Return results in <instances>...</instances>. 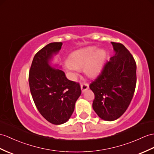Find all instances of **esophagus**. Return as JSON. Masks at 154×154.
Returning <instances> with one entry per match:
<instances>
[{
  "mask_svg": "<svg viewBox=\"0 0 154 154\" xmlns=\"http://www.w3.org/2000/svg\"><path fill=\"white\" fill-rule=\"evenodd\" d=\"M81 89H82V91L84 92L85 91V90H87L89 89V84L87 83H83V84H81Z\"/></svg>",
  "mask_w": 154,
  "mask_h": 154,
  "instance_id": "esophagus-1",
  "label": "esophagus"
}]
</instances>
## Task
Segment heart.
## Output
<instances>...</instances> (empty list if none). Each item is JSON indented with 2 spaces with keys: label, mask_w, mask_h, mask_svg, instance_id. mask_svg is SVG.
Masks as SVG:
<instances>
[{
  "label": "heart",
  "mask_w": 154,
  "mask_h": 154,
  "mask_svg": "<svg viewBox=\"0 0 154 154\" xmlns=\"http://www.w3.org/2000/svg\"><path fill=\"white\" fill-rule=\"evenodd\" d=\"M106 57V51L103 49L96 50V48L93 46L80 49L70 55L66 68L73 77L78 70L82 68L89 76H96L102 70Z\"/></svg>",
  "instance_id": "b5f03b06"
}]
</instances>
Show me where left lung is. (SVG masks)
<instances>
[{"label":"left lung","mask_w":154,"mask_h":154,"mask_svg":"<svg viewBox=\"0 0 154 154\" xmlns=\"http://www.w3.org/2000/svg\"><path fill=\"white\" fill-rule=\"evenodd\" d=\"M115 54L89 85L95 94L93 110L101 119L114 121L128 108L137 83L136 62L121 43L111 42Z\"/></svg>","instance_id":"left-lung-1"}]
</instances>
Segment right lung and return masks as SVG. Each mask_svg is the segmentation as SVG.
Instances as JSON below:
<instances>
[{
	"instance_id": "right-lung-1",
	"label": "right lung",
	"mask_w": 154,
	"mask_h": 154,
	"mask_svg": "<svg viewBox=\"0 0 154 154\" xmlns=\"http://www.w3.org/2000/svg\"><path fill=\"white\" fill-rule=\"evenodd\" d=\"M62 45L50 43L37 52L29 74L30 90L37 109L55 125L69 120L82 93L79 84L68 80L63 70L50 65Z\"/></svg>"
}]
</instances>
